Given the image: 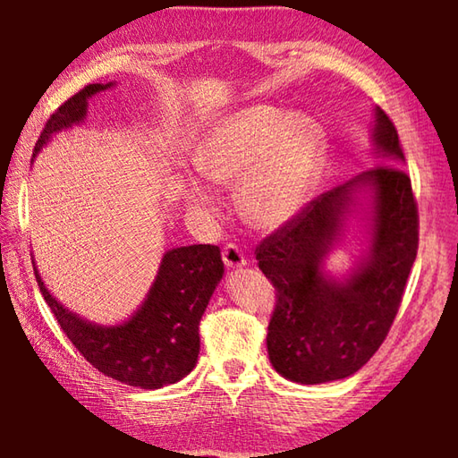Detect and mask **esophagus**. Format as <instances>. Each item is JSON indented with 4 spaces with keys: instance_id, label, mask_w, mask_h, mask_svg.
<instances>
[{
    "instance_id": "obj_1",
    "label": "esophagus",
    "mask_w": 458,
    "mask_h": 458,
    "mask_svg": "<svg viewBox=\"0 0 458 458\" xmlns=\"http://www.w3.org/2000/svg\"><path fill=\"white\" fill-rule=\"evenodd\" d=\"M222 260H224V265H226L230 270L242 268L246 265L244 254H242V250H240L236 244H226V246H224Z\"/></svg>"
}]
</instances>
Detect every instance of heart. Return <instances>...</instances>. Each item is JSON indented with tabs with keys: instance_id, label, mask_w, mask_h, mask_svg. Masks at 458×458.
I'll list each match as a JSON object with an SVG mask.
<instances>
[{
	"instance_id": "1",
	"label": "heart",
	"mask_w": 458,
	"mask_h": 458,
	"mask_svg": "<svg viewBox=\"0 0 458 458\" xmlns=\"http://www.w3.org/2000/svg\"><path fill=\"white\" fill-rule=\"evenodd\" d=\"M327 155V135L309 114L273 106L242 108L208 131L196 151L201 177L238 185L244 218L260 230H276L305 210ZM185 204L198 214H218L212 191L196 177L183 180Z\"/></svg>"
}]
</instances>
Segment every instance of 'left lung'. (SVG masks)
<instances>
[{"label":"left lung","instance_id":"left-lung-1","mask_svg":"<svg viewBox=\"0 0 458 458\" xmlns=\"http://www.w3.org/2000/svg\"><path fill=\"white\" fill-rule=\"evenodd\" d=\"M371 141L382 165L321 193L257 246L259 268L276 291L268 360L291 382L353 376L384 344L402 303L418 250V208L400 167L398 131L379 106ZM353 213L369 222V248L350 274L335 279L322 265Z\"/></svg>","mask_w":458,"mask_h":458}]
</instances>
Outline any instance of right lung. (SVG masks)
Listing matches in <instances>:
<instances>
[{"instance_id": "obj_1", "label": "right lung", "mask_w": 458, "mask_h": 458, "mask_svg": "<svg viewBox=\"0 0 458 458\" xmlns=\"http://www.w3.org/2000/svg\"><path fill=\"white\" fill-rule=\"evenodd\" d=\"M108 84H89L52 114L34 147V157L52 135L87 119L89 98ZM34 265V260H32ZM36 281L60 329L92 368L121 384L157 390L180 382L196 368L199 353V321L216 286L222 281L220 248L191 244L164 254L157 276L141 307L117 325L82 319L52 297L34 265Z\"/></svg>"}]
</instances>
